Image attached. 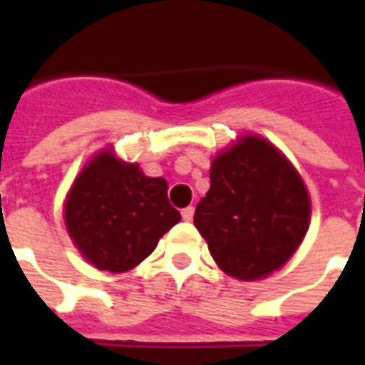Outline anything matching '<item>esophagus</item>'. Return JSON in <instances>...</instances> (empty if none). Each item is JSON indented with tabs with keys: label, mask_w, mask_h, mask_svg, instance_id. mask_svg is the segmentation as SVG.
<instances>
[{
	"label": "esophagus",
	"mask_w": 365,
	"mask_h": 365,
	"mask_svg": "<svg viewBox=\"0 0 365 365\" xmlns=\"http://www.w3.org/2000/svg\"><path fill=\"white\" fill-rule=\"evenodd\" d=\"M193 213H195V209L193 207H185V209H182V217H183V221H191L193 219Z\"/></svg>",
	"instance_id": "34e87169"
}]
</instances>
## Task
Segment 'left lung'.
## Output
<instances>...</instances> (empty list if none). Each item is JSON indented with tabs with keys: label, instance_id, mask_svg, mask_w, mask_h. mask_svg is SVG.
Listing matches in <instances>:
<instances>
[{
	"label": "left lung",
	"instance_id": "left-lung-1",
	"mask_svg": "<svg viewBox=\"0 0 365 365\" xmlns=\"http://www.w3.org/2000/svg\"><path fill=\"white\" fill-rule=\"evenodd\" d=\"M305 183L282 152L245 136L211 166V187L193 225L225 274L260 279L282 268L309 229Z\"/></svg>",
	"mask_w": 365,
	"mask_h": 365
}]
</instances>
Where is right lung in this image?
Here are the masks:
<instances>
[{
    "instance_id": "obj_1",
    "label": "right lung",
    "mask_w": 365,
    "mask_h": 365,
    "mask_svg": "<svg viewBox=\"0 0 365 365\" xmlns=\"http://www.w3.org/2000/svg\"><path fill=\"white\" fill-rule=\"evenodd\" d=\"M70 237L96 268L113 274L138 266L182 215L168 201V183L146 178L111 152L91 160L68 193Z\"/></svg>"
}]
</instances>
